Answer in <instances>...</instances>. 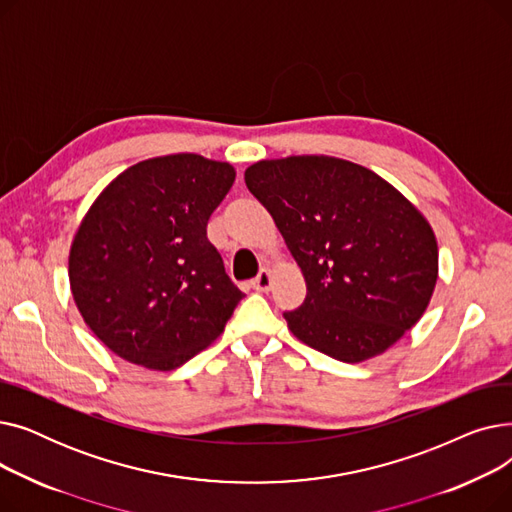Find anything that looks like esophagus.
<instances>
[{"label":"esophagus","instance_id":"1","mask_svg":"<svg viewBox=\"0 0 512 512\" xmlns=\"http://www.w3.org/2000/svg\"><path fill=\"white\" fill-rule=\"evenodd\" d=\"M251 286H253V290H257V292H267V290L272 288V272H270V270H261L259 276L251 282Z\"/></svg>","mask_w":512,"mask_h":512}]
</instances>
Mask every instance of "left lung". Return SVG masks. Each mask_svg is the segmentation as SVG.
I'll list each match as a JSON object with an SVG mask.
<instances>
[{
	"instance_id": "obj_1",
	"label": "left lung",
	"mask_w": 512,
	"mask_h": 512,
	"mask_svg": "<svg viewBox=\"0 0 512 512\" xmlns=\"http://www.w3.org/2000/svg\"><path fill=\"white\" fill-rule=\"evenodd\" d=\"M245 182L305 276V303L284 313L301 342L361 363L417 324L436 288L438 242L390 182L328 155L263 159Z\"/></svg>"
}]
</instances>
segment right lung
<instances>
[{
  "label": "right lung",
  "instance_id": "obj_1",
  "mask_svg": "<svg viewBox=\"0 0 512 512\" xmlns=\"http://www.w3.org/2000/svg\"><path fill=\"white\" fill-rule=\"evenodd\" d=\"M234 176L226 161L197 153L145 159L107 184L80 222L68 257L72 297L124 361L153 371L184 365L245 297L207 238Z\"/></svg>",
  "mask_w": 512,
  "mask_h": 512
}]
</instances>
